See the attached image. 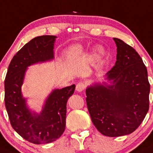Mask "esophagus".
<instances>
[{
	"label": "esophagus",
	"instance_id": "obj_1",
	"mask_svg": "<svg viewBox=\"0 0 153 153\" xmlns=\"http://www.w3.org/2000/svg\"><path fill=\"white\" fill-rule=\"evenodd\" d=\"M85 89V84L83 83V82H79L78 84L76 85V87H75V89H76L77 91L78 92H81L82 91H83Z\"/></svg>",
	"mask_w": 153,
	"mask_h": 153
}]
</instances>
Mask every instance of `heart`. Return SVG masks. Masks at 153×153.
Returning a JSON list of instances; mask_svg holds the SVG:
<instances>
[{
	"label": "heart",
	"mask_w": 153,
	"mask_h": 153,
	"mask_svg": "<svg viewBox=\"0 0 153 153\" xmlns=\"http://www.w3.org/2000/svg\"><path fill=\"white\" fill-rule=\"evenodd\" d=\"M66 55H67V57H70V49H68L66 51Z\"/></svg>",
	"instance_id": "b5f03b06"
}]
</instances>
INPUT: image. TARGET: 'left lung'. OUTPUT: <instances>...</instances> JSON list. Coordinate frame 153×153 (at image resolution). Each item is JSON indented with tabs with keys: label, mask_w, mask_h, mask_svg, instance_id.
I'll use <instances>...</instances> for the list:
<instances>
[{
	"label": "left lung",
	"mask_w": 153,
	"mask_h": 153,
	"mask_svg": "<svg viewBox=\"0 0 153 153\" xmlns=\"http://www.w3.org/2000/svg\"><path fill=\"white\" fill-rule=\"evenodd\" d=\"M117 61L104 75L105 81L94 82L86 89L91 120L102 135L125 136L136 131L149 110L150 86L142 59L133 48L120 39Z\"/></svg>",
	"instance_id": "1"
}]
</instances>
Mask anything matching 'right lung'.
Instances as JSON below:
<instances>
[{
  "mask_svg": "<svg viewBox=\"0 0 153 153\" xmlns=\"http://www.w3.org/2000/svg\"><path fill=\"white\" fill-rule=\"evenodd\" d=\"M57 36L33 38L22 47L9 64L4 82L5 105L13 129L29 142L48 144L59 139L65 130L67 102L75 85L54 89L45 98L41 111L29 107L22 86L28 67L54 59Z\"/></svg>",
  "mask_w": 153,
  "mask_h": 153,
  "instance_id": "1",
  "label": "right lung"
}]
</instances>
